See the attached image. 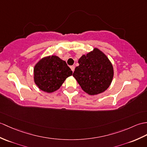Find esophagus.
Segmentation results:
<instances>
[{
  "mask_svg": "<svg viewBox=\"0 0 147 147\" xmlns=\"http://www.w3.org/2000/svg\"><path fill=\"white\" fill-rule=\"evenodd\" d=\"M70 67H71V70L73 71V72H74V69H75V67H74V66H70Z\"/></svg>",
  "mask_w": 147,
  "mask_h": 147,
  "instance_id": "34e87169",
  "label": "esophagus"
}]
</instances>
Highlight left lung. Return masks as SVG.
I'll return each instance as SVG.
<instances>
[{
  "label": "left lung",
  "instance_id": "left-lung-1",
  "mask_svg": "<svg viewBox=\"0 0 147 147\" xmlns=\"http://www.w3.org/2000/svg\"><path fill=\"white\" fill-rule=\"evenodd\" d=\"M78 63L73 76L84 91L95 95L107 90L113 77V68L103 53L95 48L93 52L82 56Z\"/></svg>",
  "mask_w": 147,
  "mask_h": 147
}]
</instances>
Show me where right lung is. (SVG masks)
I'll return each mask as SVG.
<instances>
[{
    "label": "right lung",
    "instance_id": "add662e5",
    "mask_svg": "<svg viewBox=\"0 0 147 147\" xmlns=\"http://www.w3.org/2000/svg\"><path fill=\"white\" fill-rule=\"evenodd\" d=\"M73 71L64 61L51 56L42 58L34 69V82L40 90L52 93L59 89Z\"/></svg>",
    "mask_w": 147,
    "mask_h": 147
}]
</instances>
